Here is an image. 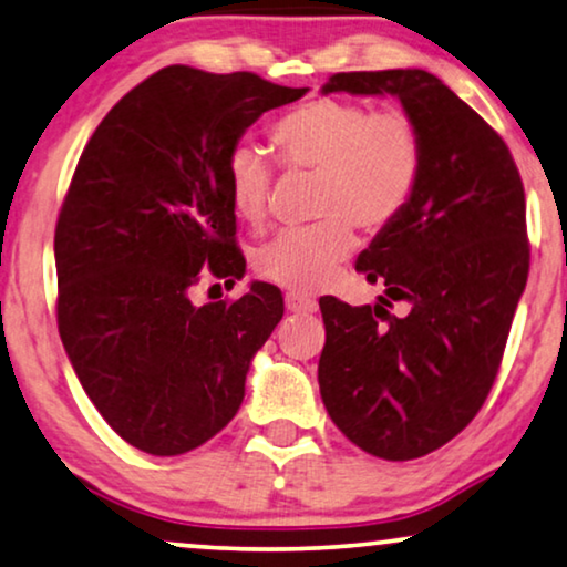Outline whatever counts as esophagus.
Wrapping results in <instances>:
<instances>
[{
    "label": "esophagus",
    "instance_id": "34e87169",
    "mask_svg": "<svg viewBox=\"0 0 567 567\" xmlns=\"http://www.w3.org/2000/svg\"><path fill=\"white\" fill-rule=\"evenodd\" d=\"M286 309L293 315H312V312H317V301L305 297V293L289 291L286 293Z\"/></svg>",
    "mask_w": 567,
    "mask_h": 567
}]
</instances>
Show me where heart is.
I'll return each mask as SVG.
<instances>
[{
  "label": "heart",
  "instance_id": "1",
  "mask_svg": "<svg viewBox=\"0 0 567 567\" xmlns=\"http://www.w3.org/2000/svg\"><path fill=\"white\" fill-rule=\"evenodd\" d=\"M274 142L286 165L317 173L312 212L320 221L276 235L252 266L284 289L315 291L353 252V227L379 231L405 212L423 175V131L400 107L374 111L359 100L317 97L276 123ZM224 173L235 214L260 227L274 185L266 152L239 142Z\"/></svg>",
  "mask_w": 567,
  "mask_h": 567
}]
</instances>
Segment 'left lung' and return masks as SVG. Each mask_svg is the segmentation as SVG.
<instances>
[{
  "mask_svg": "<svg viewBox=\"0 0 567 567\" xmlns=\"http://www.w3.org/2000/svg\"><path fill=\"white\" fill-rule=\"evenodd\" d=\"M322 92L392 95L423 131L415 196L355 260L384 297L320 299L317 367L324 408L355 446L417 460L467 429L498 374L529 276L522 175L506 142L423 69L340 72ZM392 300L409 301L405 318L385 312Z\"/></svg>",
  "mask_w": 567,
  "mask_h": 567,
  "instance_id": "1",
  "label": "left lung"
}]
</instances>
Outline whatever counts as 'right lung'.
<instances>
[{
    "instance_id": "obj_1",
    "label": "right lung",
    "mask_w": 567,
    "mask_h": 567,
    "mask_svg": "<svg viewBox=\"0 0 567 567\" xmlns=\"http://www.w3.org/2000/svg\"><path fill=\"white\" fill-rule=\"evenodd\" d=\"M305 92L252 72L165 66L111 107L76 162L53 237L59 336L92 405L146 454L216 436L281 322L270 284L200 307L190 289L200 268L245 276L224 167L262 113Z\"/></svg>"
}]
</instances>
